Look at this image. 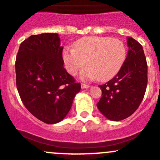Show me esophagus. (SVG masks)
<instances>
[{
	"mask_svg": "<svg viewBox=\"0 0 160 160\" xmlns=\"http://www.w3.org/2000/svg\"><path fill=\"white\" fill-rule=\"evenodd\" d=\"M90 85H88V84H83V83H82L81 84V88L82 89H85V88H90Z\"/></svg>",
	"mask_w": 160,
	"mask_h": 160,
	"instance_id": "obj_1",
	"label": "esophagus"
}]
</instances>
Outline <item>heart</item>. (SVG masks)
I'll return each instance as SVG.
<instances>
[{"label": "heart", "mask_w": 160, "mask_h": 160, "mask_svg": "<svg viewBox=\"0 0 160 160\" xmlns=\"http://www.w3.org/2000/svg\"><path fill=\"white\" fill-rule=\"evenodd\" d=\"M74 49L65 48L62 58L70 75L75 76L85 65L84 79L107 81L120 70L127 56L124 44L120 40L108 37H88L79 39L73 44Z\"/></svg>", "instance_id": "heart-1"}]
</instances>
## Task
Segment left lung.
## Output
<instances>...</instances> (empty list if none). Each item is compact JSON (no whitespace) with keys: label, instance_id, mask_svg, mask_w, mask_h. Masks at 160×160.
<instances>
[{"label":"left lung","instance_id":"left-lung-1","mask_svg":"<svg viewBox=\"0 0 160 160\" xmlns=\"http://www.w3.org/2000/svg\"><path fill=\"white\" fill-rule=\"evenodd\" d=\"M128 56L123 66L112 80L99 86L102 98L99 111L112 121L129 117L143 100L148 83V66L142 46L128 37Z\"/></svg>","mask_w":160,"mask_h":160}]
</instances>
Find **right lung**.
<instances>
[{
	"mask_svg": "<svg viewBox=\"0 0 160 160\" xmlns=\"http://www.w3.org/2000/svg\"><path fill=\"white\" fill-rule=\"evenodd\" d=\"M58 33L32 35L20 44L15 61L16 87L28 111L41 121H62L80 83L65 69Z\"/></svg>",
	"mask_w": 160,
	"mask_h": 160,
	"instance_id": "obj_1",
	"label": "right lung"
}]
</instances>
